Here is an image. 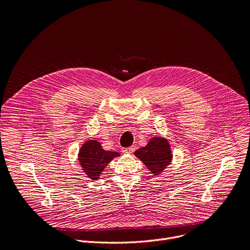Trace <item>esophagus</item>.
I'll list each match as a JSON object with an SVG mask.
<instances>
[{"label":"esophagus","mask_w":250,"mask_h":250,"mask_svg":"<svg viewBox=\"0 0 250 250\" xmlns=\"http://www.w3.org/2000/svg\"><path fill=\"white\" fill-rule=\"evenodd\" d=\"M135 150L134 146H130V147H126V148H123V152L125 154H130Z\"/></svg>","instance_id":"esophagus-1"}]
</instances>
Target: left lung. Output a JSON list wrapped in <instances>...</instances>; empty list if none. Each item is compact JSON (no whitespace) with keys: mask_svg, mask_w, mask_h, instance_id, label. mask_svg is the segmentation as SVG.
<instances>
[{"mask_svg":"<svg viewBox=\"0 0 250 250\" xmlns=\"http://www.w3.org/2000/svg\"><path fill=\"white\" fill-rule=\"evenodd\" d=\"M134 155L144 162L154 176L160 175L171 164L173 155L171 146L165 137L153 136L148 144L137 149Z\"/></svg>","mask_w":250,"mask_h":250,"instance_id":"1","label":"left lung"}]
</instances>
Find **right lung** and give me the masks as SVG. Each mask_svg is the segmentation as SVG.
<instances>
[{"mask_svg":"<svg viewBox=\"0 0 250 250\" xmlns=\"http://www.w3.org/2000/svg\"><path fill=\"white\" fill-rule=\"evenodd\" d=\"M121 154L117 151L104 150L101 142L89 139L81 146L78 153V160L83 172L89 179L98 180L104 169L115 158Z\"/></svg>","mask_w":250,"mask_h":250,"instance_id":"obj_1","label":"right lung"}]
</instances>
